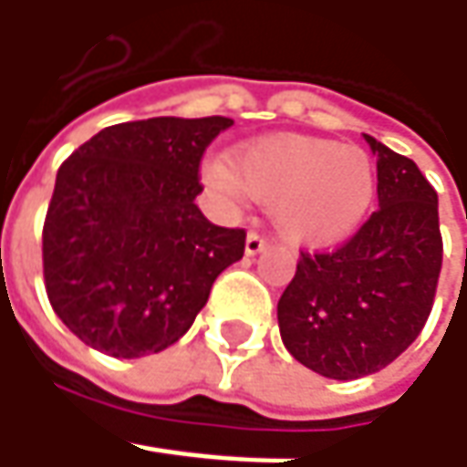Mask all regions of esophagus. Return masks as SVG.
<instances>
[{
	"mask_svg": "<svg viewBox=\"0 0 467 467\" xmlns=\"http://www.w3.org/2000/svg\"><path fill=\"white\" fill-rule=\"evenodd\" d=\"M267 246V239H262L260 234H249L246 236V244H244V252H246V257H254V254H260L262 249Z\"/></svg>",
	"mask_w": 467,
	"mask_h": 467,
	"instance_id": "1",
	"label": "esophagus"
}]
</instances>
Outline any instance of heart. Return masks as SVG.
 Returning a JSON list of instances; mask_svg holds the SVG:
<instances>
[{
    "mask_svg": "<svg viewBox=\"0 0 467 467\" xmlns=\"http://www.w3.org/2000/svg\"><path fill=\"white\" fill-rule=\"evenodd\" d=\"M202 179L223 200L244 194L270 205L285 239L327 246L350 236L374 202L377 176L356 145L309 135H265L228 158H210Z\"/></svg>",
    "mask_w": 467,
    "mask_h": 467,
    "instance_id": "obj_1",
    "label": "heart"
}]
</instances>
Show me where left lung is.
I'll list each match as a JSON object with an SVG mask.
<instances>
[{
  "label": "left lung",
  "instance_id": "8db88e82",
  "mask_svg": "<svg viewBox=\"0 0 467 467\" xmlns=\"http://www.w3.org/2000/svg\"><path fill=\"white\" fill-rule=\"evenodd\" d=\"M377 155V197L358 234L304 254L278 301L283 346L330 379L392 364L423 330L441 270L440 202L419 166L364 135Z\"/></svg>",
  "mask_w": 467,
  "mask_h": 467
}]
</instances>
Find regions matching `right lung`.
Segmentation results:
<instances>
[{"label": "right lung", "instance_id": "add662e5", "mask_svg": "<svg viewBox=\"0 0 467 467\" xmlns=\"http://www.w3.org/2000/svg\"><path fill=\"white\" fill-rule=\"evenodd\" d=\"M231 124L124 121L62 163L44 223L46 294L85 346L114 358L169 348L244 257L242 228L210 223L194 202L200 158Z\"/></svg>", "mask_w": 467, "mask_h": 467}]
</instances>
